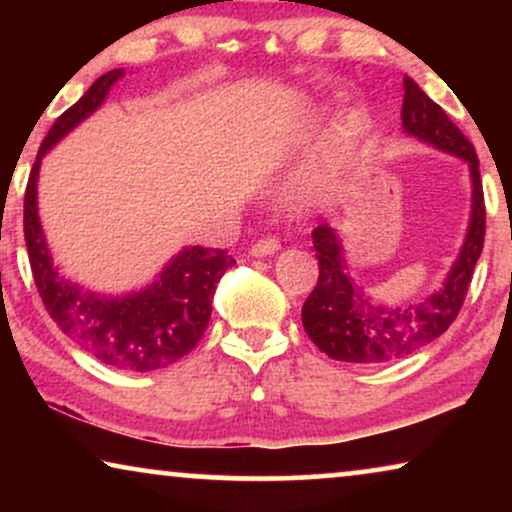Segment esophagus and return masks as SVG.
<instances>
[{
  "label": "esophagus",
  "mask_w": 512,
  "mask_h": 512,
  "mask_svg": "<svg viewBox=\"0 0 512 512\" xmlns=\"http://www.w3.org/2000/svg\"><path fill=\"white\" fill-rule=\"evenodd\" d=\"M279 249H282V244H279L277 237H261V240L251 244V256H256V258L272 256V254H277Z\"/></svg>",
  "instance_id": "obj_1"
}]
</instances>
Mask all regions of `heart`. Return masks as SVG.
Instances as JSON below:
<instances>
[{
  "label": "heart",
  "mask_w": 512,
  "mask_h": 512,
  "mask_svg": "<svg viewBox=\"0 0 512 512\" xmlns=\"http://www.w3.org/2000/svg\"><path fill=\"white\" fill-rule=\"evenodd\" d=\"M356 137H359V130H356V125L349 123V125H345V128H340L338 135L333 137L331 146H328L321 170H324L326 174L340 170V167L347 163L349 156H352L354 149H356Z\"/></svg>",
  "instance_id": "1"
}]
</instances>
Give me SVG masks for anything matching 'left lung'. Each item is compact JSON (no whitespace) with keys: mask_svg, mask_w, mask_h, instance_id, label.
<instances>
[{"mask_svg":"<svg viewBox=\"0 0 512 512\" xmlns=\"http://www.w3.org/2000/svg\"><path fill=\"white\" fill-rule=\"evenodd\" d=\"M403 88V130L422 142L464 158L471 167V226L445 284L424 303L403 307L373 303L347 275V263L335 228L326 223L314 228L312 242L317 249L319 282L303 305V326L314 345L335 361L387 363L403 359L440 338L464 305L475 263L485 244L487 212L475 146L410 76L403 79Z\"/></svg>","mask_w":512,"mask_h":512,"instance_id":"1","label":"left lung"}]
</instances>
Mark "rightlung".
I'll use <instances>...</instances> for the list:
<instances>
[{
  "mask_svg": "<svg viewBox=\"0 0 512 512\" xmlns=\"http://www.w3.org/2000/svg\"><path fill=\"white\" fill-rule=\"evenodd\" d=\"M121 76V69L100 76L48 130L27 179L23 226L34 284L62 333L111 368L149 373L179 361L198 345L212 317L216 284L223 272L233 268L235 258L223 249L188 247L165 265L151 286L123 298H100L83 291L65 282L53 265L37 212L41 156L93 114Z\"/></svg>",
  "mask_w": 512,
  "mask_h": 512,
  "instance_id": "1",
  "label": "right lung"
}]
</instances>
